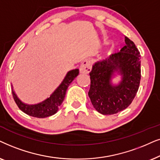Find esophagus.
Here are the masks:
<instances>
[{"label": "esophagus", "mask_w": 160, "mask_h": 160, "mask_svg": "<svg viewBox=\"0 0 160 160\" xmlns=\"http://www.w3.org/2000/svg\"><path fill=\"white\" fill-rule=\"evenodd\" d=\"M91 70V62L89 59H86L82 61L80 67V72L81 74H88Z\"/></svg>", "instance_id": "34e87169"}]
</instances>
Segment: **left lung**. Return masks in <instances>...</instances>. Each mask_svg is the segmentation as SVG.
I'll return each mask as SVG.
<instances>
[{"label":"left lung","mask_w":160,"mask_h":160,"mask_svg":"<svg viewBox=\"0 0 160 160\" xmlns=\"http://www.w3.org/2000/svg\"><path fill=\"white\" fill-rule=\"evenodd\" d=\"M140 52L135 43L125 37V45L120 51L93 63L88 97L99 113L112 115L126 109L139 88L140 71ZM117 73L122 76L118 84L112 78Z\"/></svg>","instance_id":"1"}]
</instances>
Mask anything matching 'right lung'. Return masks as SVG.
I'll list each match as a JSON object with an SVG mask.
<instances>
[{
	"label": "right lung",
	"instance_id": "obj_1",
	"mask_svg": "<svg viewBox=\"0 0 160 160\" xmlns=\"http://www.w3.org/2000/svg\"><path fill=\"white\" fill-rule=\"evenodd\" d=\"M79 69H75L68 72L64 79L59 86L54 91L52 94L42 102L35 105H28L24 103L18 97L14 92L13 86L12 88V95L18 108L28 116L37 117V118H46L56 113L58 110L59 106L61 105L65 98L66 92L70 83L78 75Z\"/></svg>",
	"mask_w": 160,
	"mask_h": 160
}]
</instances>
